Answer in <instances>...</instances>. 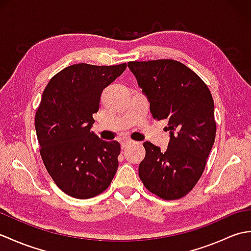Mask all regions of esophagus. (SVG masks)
Segmentation results:
<instances>
[{"mask_svg":"<svg viewBox=\"0 0 251 251\" xmlns=\"http://www.w3.org/2000/svg\"><path fill=\"white\" fill-rule=\"evenodd\" d=\"M132 143H135V141H132L130 139H124V140H122L121 146H122L123 149H125V148H127L128 146L132 145Z\"/></svg>","mask_w":251,"mask_h":251,"instance_id":"34e87169","label":"esophagus"}]
</instances>
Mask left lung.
<instances>
[{
	"label": "left lung",
	"instance_id": "8db88e82",
	"mask_svg": "<svg viewBox=\"0 0 251 251\" xmlns=\"http://www.w3.org/2000/svg\"><path fill=\"white\" fill-rule=\"evenodd\" d=\"M150 102L154 119L167 120L166 151L145 142L139 177L163 200H178L194 188L216 138L215 104L207 85L190 68L172 59L127 63Z\"/></svg>",
	"mask_w": 251,
	"mask_h": 251
}]
</instances>
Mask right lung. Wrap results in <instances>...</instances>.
I'll use <instances>...</instances> for the list:
<instances>
[{"label": "right lung", "instance_id": "right-lung-1", "mask_svg": "<svg viewBox=\"0 0 251 251\" xmlns=\"http://www.w3.org/2000/svg\"><path fill=\"white\" fill-rule=\"evenodd\" d=\"M117 66L72 65L45 87L35 114L43 163L58 188L75 199H90L108 189L119 167L117 141L90 130L102 90L125 71Z\"/></svg>", "mask_w": 251, "mask_h": 251}]
</instances>
